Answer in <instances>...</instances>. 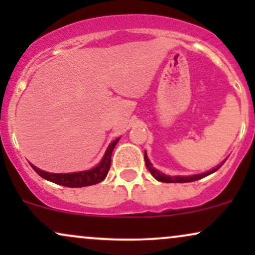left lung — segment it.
Returning a JSON list of instances; mask_svg holds the SVG:
<instances>
[{
    "mask_svg": "<svg viewBox=\"0 0 255 255\" xmlns=\"http://www.w3.org/2000/svg\"><path fill=\"white\" fill-rule=\"evenodd\" d=\"M145 163H146V168L148 169V171L151 172L152 176H153L156 180L160 181V182H166V183H184V182H192V181H197V180H200V178H203L205 176H207V175L212 174V172L217 171L219 168H221L222 165H223V163H222L221 165L216 166L215 169H212V170L207 171V172H204V174H199V175H192V176H166V175L163 174V172L156 170V169L153 168V165L151 164V162L148 160L147 158V154H146L145 152Z\"/></svg>",
    "mask_w": 255,
    "mask_h": 255,
    "instance_id": "8db88e82",
    "label": "left lung"
}]
</instances>
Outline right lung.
I'll return each mask as SVG.
<instances>
[{
	"label": "right lung",
	"instance_id": "obj_1",
	"mask_svg": "<svg viewBox=\"0 0 255 255\" xmlns=\"http://www.w3.org/2000/svg\"><path fill=\"white\" fill-rule=\"evenodd\" d=\"M120 137L116 140H114L113 142L109 145L107 152H105L103 159L101 160V163L96 166V168L91 169V170L86 171H80V172H72V174H51V172H45L40 169L36 168L34 165H32V169L39 175L40 177L45 178V180L51 181V182L61 184L64 187H72V188H77V187H86V186H92V184L99 183L101 181H103L107 177L108 171L110 169L111 164V153H113L114 147L118 144Z\"/></svg>",
	"mask_w": 255,
	"mask_h": 255
}]
</instances>
